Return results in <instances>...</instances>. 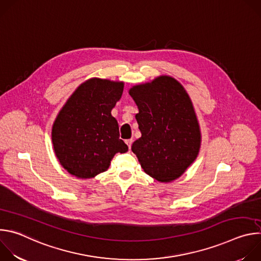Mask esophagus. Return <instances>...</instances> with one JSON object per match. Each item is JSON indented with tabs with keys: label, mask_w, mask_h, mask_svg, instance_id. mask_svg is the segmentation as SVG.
Listing matches in <instances>:
<instances>
[{
	"label": "esophagus",
	"mask_w": 261,
	"mask_h": 261,
	"mask_svg": "<svg viewBox=\"0 0 261 261\" xmlns=\"http://www.w3.org/2000/svg\"><path fill=\"white\" fill-rule=\"evenodd\" d=\"M132 142H133V139H127V140H126V143H127V145H128L129 148H131Z\"/></svg>",
	"instance_id": "34e87169"
}]
</instances>
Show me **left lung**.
<instances>
[{"label": "left lung", "instance_id": "1", "mask_svg": "<svg viewBox=\"0 0 261 261\" xmlns=\"http://www.w3.org/2000/svg\"><path fill=\"white\" fill-rule=\"evenodd\" d=\"M139 113L141 137L131 150L150 176L168 182L179 177L196 159L201 142L193 104L174 79L159 76L129 90Z\"/></svg>", "mask_w": 261, "mask_h": 261}]
</instances>
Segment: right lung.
I'll return each mask as SVG.
<instances>
[{"mask_svg":"<svg viewBox=\"0 0 261 261\" xmlns=\"http://www.w3.org/2000/svg\"><path fill=\"white\" fill-rule=\"evenodd\" d=\"M124 83L91 79L67 100L54 123L51 139L61 165L72 175L91 178L108 169L117 153H126L119 124L111 116Z\"/></svg>","mask_w":261,"mask_h":261,"instance_id":"right-lung-1","label":"right lung"}]
</instances>
